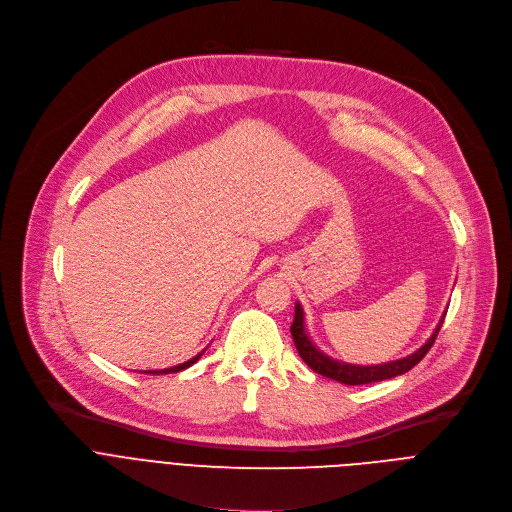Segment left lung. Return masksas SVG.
I'll return each mask as SVG.
<instances>
[{
	"label": "left lung",
	"instance_id": "8db88e82",
	"mask_svg": "<svg viewBox=\"0 0 512 512\" xmlns=\"http://www.w3.org/2000/svg\"><path fill=\"white\" fill-rule=\"evenodd\" d=\"M443 319H445V313L443 317L439 319L435 331L431 333V337L427 339V342L417 350L413 352L411 356L407 358H401V360H394V362H386V364H376V366H358V364H346V362H337L329 356H325L313 342L311 337L307 335V329H305V313H303V307L301 303L295 305V319H293V325H291V333H293V342H295V348L299 352V356L305 360V364L325 376V378H331V380H337L342 384H350V386H356V384H370V382H380V380H388V378H394V376H401L405 372H409L413 366H417L425 354L431 350V346L435 344V337L443 325Z\"/></svg>",
	"mask_w": 512,
	"mask_h": 512
}]
</instances>
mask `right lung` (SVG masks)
Listing matches in <instances>:
<instances>
[{
    "mask_svg": "<svg viewBox=\"0 0 512 512\" xmlns=\"http://www.w3.org/2000/svg\"><path fill=\"white\" fill-rule=\"evenodd\" d=\"M205 352V350H203ZM203 352L201 354H197L195 358H191V360H187V362H183V364H179V366H173V368H164V370H144L146 374H170V372H181V370H185V368H189V366H193L201 356H203Z\"/></svg>",
    "mask_w": 512,
    "mask_h": 512,
    "instance_id": "right-lung-1",
    "label": "right lung"
}]
</instances>
